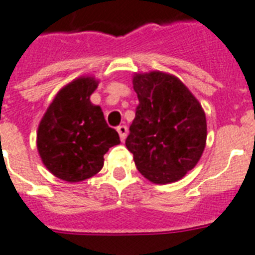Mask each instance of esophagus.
<instances>
[{
	"mask_svg": "<svg viewBox=\"0 0 255 255\" xmlns=\"http://www.w3.org/2000/svg\"><path fill=\"white\" fill-rule=\"evenodd\" d=\"M116 131L119 132L120 140H122V141H124V140H126V137H127V133H128L127 126H119V127L116 128Z\"/></svg>",
	"mask_w": 255,
	"mask_h": 255,
	"instance_id": "34e87169",
	"label": "esophagus"
}]
</instances>
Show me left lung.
<instances>
[{"label": "left lung", "mask_w": 255, "mask_h": 255, "mask_svg": "<svg viewBox=\"0 0 255 255\" xmlns=\"http://www.w3.org/2000/svg\"><path fill=\"white\" fill-rule=\"evenodd\" d=\"M133 90L139 104L126 145L136 168L155 184L177 181L204 152L205 112L185 85L169 74H136Z\"/></svg>", "instance_id": "obj_1"}]
</instances>
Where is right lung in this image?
I'll return each instance as SVG.
<instances>
[{
    "label": "right lung",
    "instance_id": "1",
    "mask_svg": "<svg viewBox=\"0 0 255 255\" xmlns=\"http://www.w3.org/2000/svg\"><path fill=\"white\" fill-rule=\"evenodd\" d=\"M98 87L91 77L78 78L58 92L42 118L37 147L46 168L58 178L77 182L103 168L106 152L120 143L99 106L90 102Z\"/></svg>",
    "mask_w": 255,
    "mask_h": 255
}]
</instances>
